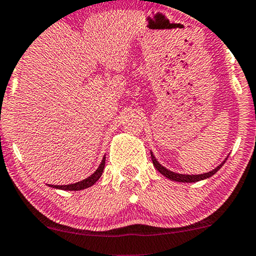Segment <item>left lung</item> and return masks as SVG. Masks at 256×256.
I'll return each mask as SVG.
<instances>
[{"mask_svg":"<svg viewBox=\"0 0 256 256\" xmlns=\"http://www.w3.org/2000/svg\"><path fill=\"white\" fill-rule=\"evenodd\" d=\"M150 158H152L154 167H156L158 170H159L161 174L164 176V178H167L175 182H189V183L190 182H198V181H200V180L211 178L212 175H214L216 172H217L219 169L222 167V164H224L226 162V160H228V158H226V159L222 161V162L219 164L217 168H214V170H211L208 172H204V174H200V175H186V174H178V172H174L169 170V169H167V168H164V166H161V164L158 162V160L156 159V156H153L152 152H150Z\"/></svg>","mask_w":256,"mask_h":256,"instance_id":"8db88e82","label":"left lung"}]
</instances>
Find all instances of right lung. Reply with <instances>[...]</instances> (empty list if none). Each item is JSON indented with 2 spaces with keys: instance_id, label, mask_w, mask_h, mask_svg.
Segmentation results:
<instances>
[{
  "instance_id": "obj_1",
  "label": "right lung",
  "mask_w": 256,
  "mask_h": 256,
  "mask_svg": "<svg viewBox=\"0 0 256 256\" xmlns=\"http://www.w3.org/2000/svg\"><path fill=\"white\" fill-rule=\"evenodd\" d=\"M104 166H106V156H104L102 162H100V164L98 166V168H97L95 172L89 176V178L82 180V181H80V182L72 183V184H67V186H53V184H48V186H52V188L61 189V190H70V192H78V190L89 188V186L95 184V183L98 181V178H100V176H102Z\"/></svg>"
}]
</instances>
